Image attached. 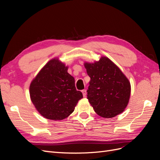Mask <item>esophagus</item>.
I'll list each match as a JSON object with an SVG mask.
<instances>
[{
  "mask_svg": "<svg viewBox=\"0 0 160 160\" xmlns=\"http://www.w3.org/2000/svg\"><path fill=\"white\" fill-rule=\"evenodd\" d=\"M81 92H82V93H83V97H85V96H86V94H87V91H86V89L82 90V91H81Z\"/></svg>",
  "mask_w": 160,
  "mask_h": 160,
  "instance_id": "esophagus-1",
  "label": "esophagus"
}]
</instances>
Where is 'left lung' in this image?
Instances as JSON below:
<instances>
[{
	"instance_id": "left-lung-1",
	"label": "left lung",
	"mask_w": 160,
	"mask_h": 160,
	"mask_svg": "<svg viewBox=\"0 0 160 160\" xmlns=\"http://www.w3.org/2000/svg\"><path fill=\"white\" fill-rule=\"evenodd\" d=\"M90 77L88 99L97 114L111 118L127 107L131 93L129 80L109 58L101 57L93 63L85 62Z\"/></svg>"
}]
</instances>
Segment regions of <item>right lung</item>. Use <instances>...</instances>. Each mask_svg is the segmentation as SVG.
Returning <instances> with one entry per match:
<instances>
[{
    "mask_svg": "<svg viewBox=\"0 0 160 160\" xmlns=\"http://www.w3.org/2000/svg\"><path fill=\"white\" fill-rule=\"evenodd\" d=\"M68 67L58 59L49 61L42 67L30 85L31 99L45 118L62 120L75 109L83 98L76 89L75 79L67 72Z\"/></svg>",
    "mask_w": 160,
    "mask_h": 160,
    "instance_id": "right-lung-1",
    "label": "right lung"
}]
</instances>
